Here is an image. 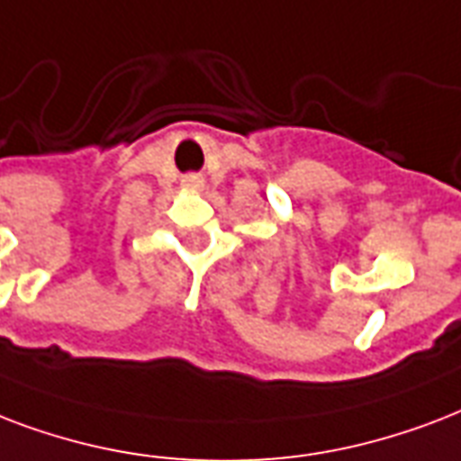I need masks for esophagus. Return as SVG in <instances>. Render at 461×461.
Listing matches in <instances>:
<instances>
[{
    "label": "esophagus",
    "instance_id": "1",
    "mask_svg": "<svg viewBox=\"0 0 461 461\" xmlns=\"http://www.w3.org/2000/svg\"><path fill=\"white\" fill-rule=\"evenodd\" d=\"M185 185H190V187H199V185H202V177H199V175H187V177H185Z\"/></svg>",
    "mask_w": 461,
    "mask_h": 461
}]
</instances>
